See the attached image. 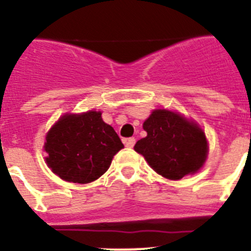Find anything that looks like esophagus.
Segmentation results:
<instances>
[{"mask_svg":"<svg viewBox=\"0 0 251 251\" xmlns=\"http://www.w3.org/2000/svg\"><path fill=\"white\" fill-rule=\"evenodd\" d=\"M124 143H126V147L132 148L133 146L136 145V138H133V137H130V138L124 139Z\"/></svg>","mask_w":251,"mask_h":251,"instance_id":"esophagus-1","label":"esophagus"}]
</instances>
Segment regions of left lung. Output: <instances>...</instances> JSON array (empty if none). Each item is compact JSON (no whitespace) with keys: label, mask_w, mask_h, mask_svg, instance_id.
Masks as SVG:
<instances>
[{"label":"left lung","mask_w":251,"mask_h":251,"mask_svg":"<svg viewBox=\"0 0 251 251\" xmlns=\"http://www.w3.org/2000/svg\"><path fill=\"white\" fill-rule=\"evenodd\" d=\"M147 137L139 139L134 151L166 178L179 179L202 167L207 141L192 122L174 112L157 109L143 123Z\"/></svg>","instance_id":"left-lung-1"}]
</instances>
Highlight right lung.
Returning <instances> with one entry per match:
<instances>
[{
	"instance_id": "obj_1",
	"label": "right lung",
	"mask_w": 251,
	"mask_h": 251,
	"mask_svg": "<svg viewBox=\"0 0 251 251\" xmlns=\"http://www.w3.org/2000/svg\"><path fill=\"white\" fill-rule=\"evenodd\" d=\"M123 147L113 127L103 122L100 112L68 114L46 137V162L60 178L89 183L109 168L113 156Z\"/></svg>"
}]
</instances>
